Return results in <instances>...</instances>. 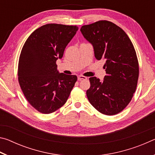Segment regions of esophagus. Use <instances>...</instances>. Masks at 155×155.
Masks as SVG:
<instances>
[{
    "label": "esophagus",
    "instance_id": "1",
    "mask_svg": "<svg viewBox=\"0 0 155 155\" xmlns=\"http://www.w3.org/2000/svg\"><path fill=\"white\" fill-rule=\"evenodd\" d=\"M85 79H87V77H84V76H82V75L78 76V81L85 80Z\"/></svg>",
    "mask_w": 155,
    "mask_h": 155
}]
</instances>
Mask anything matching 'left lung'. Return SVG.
Wrapping results in <instances>:
<instances>
[{
	"label": "left lung",
	"mask_w": 155,
	"mask_h": 155,
	"mask_svg": "<svg viewBox=\"0 0 155 155\" xmlns=\"http://www.w3.org/2000/svg\"><path fill=\"white\" fill-rule=\"evenodd\" d=\"M92 44L95 57L104 60V81L90 77L87 98L101 114L113 115L121 112L132 99L139 78V63L127 34L114 23L100 20L81 28Z\"/></svg>",
	"instance_id": "1"
}]
</instances>
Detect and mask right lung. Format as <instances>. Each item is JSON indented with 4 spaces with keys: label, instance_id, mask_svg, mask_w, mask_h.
<instances>
[{
    "label": "right lung",
    "instance_id": "right-lung-1",
    "mask_svg": "<svg viewBox=\"0 0 155 155\" xmlns=\"http://www.w3.org/2000/svg\"><path fill=\"white\" fill-rule=\"evenodd\" d=\"M78 29L76 25H43L31 34L22 47L18 82L27 101L41 114L61 108L77 81L76 75L59 73L56 61Z\"/></svg>",
    "mask_w": 155,
    "mask_h": 155
}]
</instances>
